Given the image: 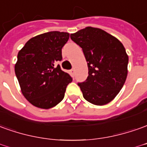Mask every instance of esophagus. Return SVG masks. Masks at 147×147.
Listing matches in <instances>:
<instances>
[{"instance_id": "34e87169", "label": "esophagus", "mask_w": 147, "mask_h": 147, "mask_svg": "<svg viewBox=\"0 0 147 147\" xmlns=\"http://www.w3.org/2000/svg\"><path fill=\"white\" fill-rule=\"evenodd\" d=\"M70 73L72 75V76H74L75 75V69L74 68H72V69H71L70 70Z\"/></svg>"}]
</instances>
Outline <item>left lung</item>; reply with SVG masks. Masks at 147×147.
<instances>
[{
  "instance_id": "left-lung-1",
  "label": "left lung",
  "mask_w": 147,
  "mask_h": 147,
  "mask_svg": "<svg viewBox=\"0 0 147 147\" xmlns=\"http://www.w3.org/2000/svg\"><path fill=\"white\" fill-rule=\"evenodd\" d=\"M88 62L87 80L78 83L84 98L105 105L115 98L127 76L128 56L121 42L100 28L87 27L71 34Z\"/></svg>"
}]
</instances>
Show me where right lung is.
<instances>
[{"label": "right lung", "instance_id": "right-lung-1", "mask_svg": "<svg viewBox=\"0 0 147 147\" xmlns=\"http://www.w3.org/2000/svg\"><path fill=\"white\" fill-rule=\"evenodd\" d=\"M68 39V32H49L30 39L18 52L16 78L24 96L36 107L49 109L57 105L72 81L59 64L56 66L62 60V48Z\"/></svg>", "mask_w": 147, "mask_h": 147}]
</instances>
